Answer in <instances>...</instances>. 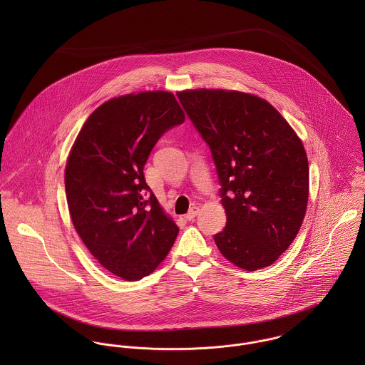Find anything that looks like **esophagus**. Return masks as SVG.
<instances>
[{"label":"esophagus","mask_w":365,"mask_h":365,"mask_svg":"<svg viewBox=\"0 0 365 365\" xmlns=\"http://www.w3.org/2000/svg\"><path fill=\"white\" fill-rule=\"evenodd\" d=\"M198 212H200V208H198L197 205L191 207L190 210H188V213L185 215V219H187V220H194V217L198 215Z\"/></svg>","instance_id":"obj_1"}]
</instances>
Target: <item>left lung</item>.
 Listing matches in <instances>:
<instances>
[{"label": "left lung", "instance_id": "left-lung-1", "mask_svg": "<svg viewBox=\"0 0 365 365\" xmlns=\"http://www.w3.org/2000/svg\"><path fill=\"white\" fill-rule=\"evenodd\" d=\"M208 143L226 226L213 236L225 259L256 271L294 242L309 197V165L301 139L260 97L226 90L177 94Z\"/></svg>", "mask_w": 365, "mask_h": 365}]
</instances>
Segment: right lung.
<instances>
[{
    "instance_id": "1",
    "label": "right lung",
    "mask_w": 365,
    "mask_h": 365,
    "mask_svg": "<svg viewBox=\"0 0 365 365\" xmlns=\"http://www.w3.org/2000/svg\"><path fill=\"white\" fill-rule=\"evenodd\" d=\"M184 120L167 91L112 98L88 116L68 155L64 184L73 225L98 262L126 281L153 272L178 235L143 168L158 139Z\"/></svg>"
}]
</instances>
